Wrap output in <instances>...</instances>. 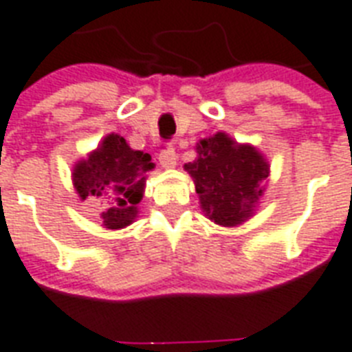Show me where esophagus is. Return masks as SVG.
Masks as SVG:
<instances>
[{
    "label": "esophagus",
    "mask_w": 352,
    "mask_h": 352,
    "mask_svg": "<svg viewBox=\"0 0 352 352\" xmlns=\"http://www.w3.org/2000/svg\"><path fill=\"white\" fill-rule=\"evenodd\" d=\"M176 160H178V154L174 151V147L170 143L165 145L162 153H160V163H162L163 168H173L176 165Z\"/></svg>",
    "instance_id": "esophagus-1"
}]
</instances>
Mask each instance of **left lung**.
<instances>
[{
  "label": "left lung",
  "instance_id": "obj_1",
  "mask_svg": "<svg viewBox=\"0 0 352 352\" xmlns=\"http://www.w3.org/2000/svg\"><path fill=\"white\" fill-rule=\"evenodd\" d=\"M198 158L185 163L192 176L201 209L214 223L240 225L252 214L269 176V163L251 145H238L218 132L201 140Z\"/></svg>",
  "mask_w": 352,
  "mask_h": 352
}]
</instances>
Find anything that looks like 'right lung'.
Returning <instances> with one entry per match:
<instances>
[{"mask_svg": "<svg viewBox=\"0 0 352 352\" xmlns=\"http://www.w3.org/2000/svg\"><path fill=\"white\" fill-rule=\"evenodd\" d=\"M148 168L153 163L147 153L132 151L122 136L109 134L98 151L76 165L72 179L81 199L94 196L109 204L101 212L107 229H123L136 218Z\"/></svg>", "mask_w": 352, "mask_h": 352, "instance_id": "add662e5", "label": "right lung"}]
</instances>
